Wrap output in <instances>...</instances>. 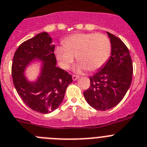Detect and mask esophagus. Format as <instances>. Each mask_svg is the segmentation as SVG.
Returning <instances> with one entry per match:
<instances>
[{"label": "esophagus", "mask_w": 147, "mask_h": 147, "mask_svg": "<svg viewBox=\"0 0 147 147\" xmlns=\"http://www.w3.org/2000/svg\"><path fill=\"white\" fill-rule=\"evenodd\" d=\"M78 78H79L78 75H72V80H76Z\"/></svg>", "instance_id": "esophagus-1"}]
</instances>
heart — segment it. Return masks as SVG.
<instances>
[{"mask_svg":"<svg viewBox=\"0 0 147 147\" xmlns=\"http://www.w3.org/2000/svg\"><path fill=\"white\" fill-rule=\"evenodd\" d=\"M63 46L55 49L59 65L67 69L76 56L78 72L86 69L93 72L100 69L109 59L111 51V42L103 34H75L63 41Z\"/></svg>","mask_w":147,"mask_h":147,"instance_id":"heart-1","label":"heart"}]
</instances>
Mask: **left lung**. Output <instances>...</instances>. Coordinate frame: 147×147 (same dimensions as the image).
Listing matches in <instances>:
<instances>
[{
  "mask_svg": "<svg viewBox=\"0 0 147 147\" xmlns=\"http://www.w3.org/2000/svg\"><path fill=\"white\" fill-rule=\"evenodd\" d=\"M111 55L99 72L90 77V88L83 92L90 106L106 111L118 105L129 89L133 78V62L125 43L107 32Z\"/></svg>",
  "mask_w": 147,
  "mask_h": 147,
  "instance_id": "1",
  "label": "left lung"
}]
</instances>
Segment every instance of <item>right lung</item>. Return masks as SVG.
I'll return each mask as SVG.
<instances>
[{
    "label": "right lung",
    "mask_w": 147,
    "mask_h": 147,
    "mask_svg": "<svg viewBox=\"0 0 147 147\" xmlns=\"http://www.w3.org/2000/svg\"><path fill=\"white\" fill-rule=\"evenodd\" d=\"M55 45L47 32L22 42L15 51L11 66L13 83L25 104L41 113L53 111L63 101L72 75L56 67ZM43 61L38 80L30 82L24 76L26 66L32 60Z\"/></svg>",
    "instance_id": "obj_1"
}]
</instances>
